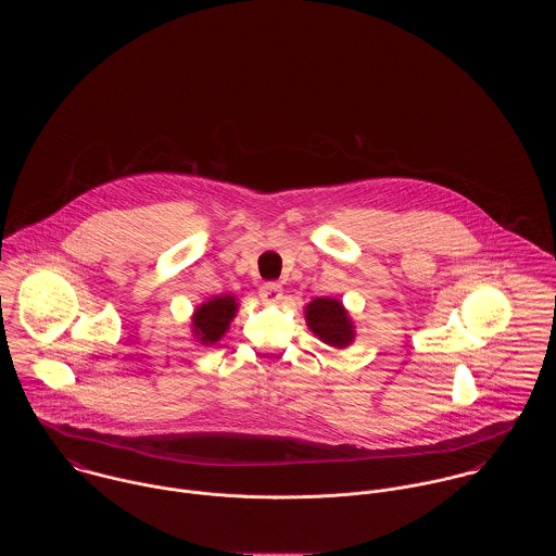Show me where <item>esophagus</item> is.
Wrapping results in <instances>:
<instances>
[{"mask_svg": "<svg viewBox=\"0 0 556 556\" xmlns=\"http://www.w3.org/2000/svg\"><path fill=\"white\" fill-rule=\"evenodd\" d=\"M258 295H261V300H265V302H278V300H282V285H278V282H265V285L261 287Z\"/></svg>", "mask_w": 556, "mask_h": 556, "instance_id": "34e87169", "label": "esophagus"}]
</instances>
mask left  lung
I'll return each instance as SVG.
<instances>
[{"mask_svg":"<svg viewBox=\"0 0 556 556\" xmlns=\"http://www.w3.org/2000/svg\"><path fill=\"white\" fill-rule=\"evenodd\" d=\"M308 327L331 346H346L353 340V325L338 300L318 298L306 306Z\"/></svg>","mask_w":556,"mask_h":556,"instance_id":"1","label":"left lung"}]
</instances>
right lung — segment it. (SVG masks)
I'll use <instances>...</instances> for the list:
<instances>
[{
  "label": "right lung",
  "instance_id": "1",
  "mask_svg": "<svg viewBox=\"0 0 556 556\" xmlns=\"http://www.w3.org/2000/svg\"><path fill=\"white\" fill-rule=\"evenodd\" d=\"M236 300L231 295L225 298H214L207 304L199 306L192 325H194V333L201 342L205 344H214L223 338V333L227 331L231 318L236 317Z\"/></svg>",
  "mask_w": 556,
  "mask_h": 556
}]
</instances>
